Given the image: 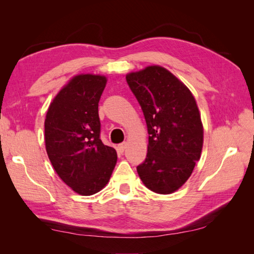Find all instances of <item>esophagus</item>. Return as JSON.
Masks as SVG:
<instances>
[{
    "instance_id": "1",
    "label": "esophagus",
    "mask_w": 254,
    "mask_h": 254,
    "mask_svg": "<svg viewBox=\"0 0 254 254\" xmlns=\"http://www.w3.org/2000/svg\"><path fill=\"white\" fill-rule=\"evenodd\" d=\"M127 143H121V144H119V146H118V148H119V150H120V153H123L124 152V149L127 148Z\"/></svg>"
}]
</instances>
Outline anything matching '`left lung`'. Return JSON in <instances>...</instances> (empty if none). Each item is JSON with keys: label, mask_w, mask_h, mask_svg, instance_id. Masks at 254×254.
Wrapping results in <instances>:
<instances>
[{"label": "left lung", "mask_w": 254, "mask_h": 254, "mask_svg": "<svg viewBox=\"0 0 254 254\" xmlns=\"http://www.w3.org/2000/svg\"><path fill=\"white\" fill-rule=\"evenodd\" d=\"M148 131L147 155L137 174L150 191L171 194L190 178L201 157L204 130L195 98L168 69L149 65L127 74Z\"/></svg>", "instance_id": "left-lung-1"}]
</instances>
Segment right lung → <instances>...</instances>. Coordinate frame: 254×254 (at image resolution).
<instances>
[{"label":"right lung","instance_id":"obj_1","mask_svg":"<svg viewBox=\"0 0 254 254\" xmlns=\"http://www.w3.org/2000/svg\"><path fill=\"white\" fill-rule=\"evenodd\" d=\"M105 75L78 74L63 86L48 108L46 150L58 176L80 195H93L109 182L116 149L101 142L98 102Z\"/></svg>","mask_w":254,"mask_h":254}]
</instances>
